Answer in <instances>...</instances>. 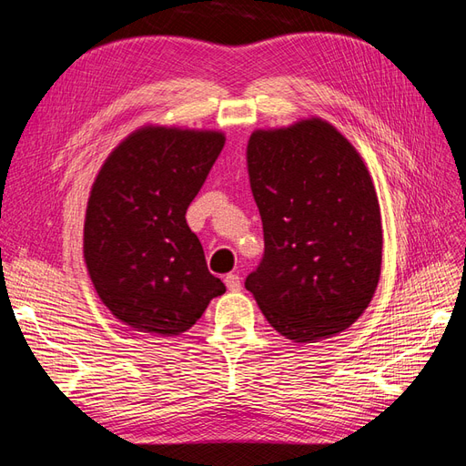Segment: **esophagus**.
Returning <instances> with one entry per match:
<instances>
[{"label":"esophagus","mask_w":466,"mask_h":466,"mask_svg":"<svg viewBox=\"0 0 466 466\" xmlns=\"http://www.w3.org/2000/svg\"><path fill=\"white\" fill-rule=\"evenodd\" d=\"M223 281H225V286H228L229 291H238V289H241V278H238L237 274H228Z\"/></svg>","instance_id":"esophagus-1"}]
</instances>
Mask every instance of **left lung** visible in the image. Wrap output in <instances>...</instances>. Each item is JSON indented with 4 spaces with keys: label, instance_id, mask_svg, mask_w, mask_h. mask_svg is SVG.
<instances>
[{
    "label": "left lung",
    "instance_id": "left-lung-1",
    "mask_svg": "<svg viewBox=\"0 0 466 466\" xmlns=\"http://www.w3.org/2000/svg\"><path fill=\"white\" fill-rule=\"evenodd\" d=\"M247 163L264 257L245 288L291 342L344 332L370 307L383 257L379 200L361 155L313 116L252 132Z\"/></svg>",
    "mask_w": 466,
    "mask_h": 466
}]
</instances>
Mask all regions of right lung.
<instances>
[{
  "mask_svg": "<svg viewBox=\"0 0 466 466\" xmlns=\"http://www.w3.org/2000/svg\"><path fill=\"white\" fill-rule=\"evenodd\" d=\"M223 146L218 130L147 124L126 136L95 177L83 258L108 311L137 332H187L225 293L185 218Z\"/></svg>",
  "mask_w": 466,
  "mask_h": 466,
  "instance_id": "add662e5",
  "label": "right lung"
}]
</instances>
